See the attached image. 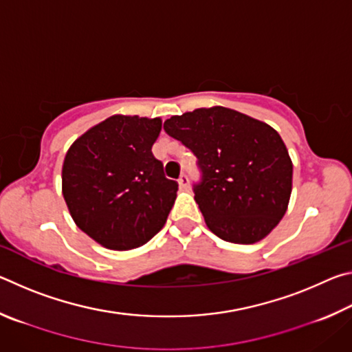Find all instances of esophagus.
Listing matches in <instances>:
<instances>
[{
  "mask_svg": "<svg viewBox=\"0 0 352 352\" xmlns=\"http://www.w3.org/2000/svg\"><path fill=\"white\" fill-rule=\"evenodd\" d=\"M178 184H180L182 189H188L189 188V178L186 174H182L180 178H178Z\"/></svg>",
  "mask_w": 352,
  "mask_h": 352,
  "instance_id": "obj_1",
  "label": "esophagus"
}]
</instances>
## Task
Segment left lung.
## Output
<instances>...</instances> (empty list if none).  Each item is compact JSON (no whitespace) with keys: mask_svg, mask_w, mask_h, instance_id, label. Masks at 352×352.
Here are the masks:
<instances>
[{"mask_svg":"<svg viewBox=\"0 0 352 352\" xmlns=\"http://www.w3.org/2000/svg\"><path fill=\"white\" fill-rule=\"evenodd\" d=\"M166 133L199 160L194 184L205 222L220 239L254 243L287 211L294 166L269 124L225 107L197 109L164 121Z\"/></svg>","mask_w":352,"mask_h":352,"instance_id":"8db88e82","label":"left lung"}]
</instances>
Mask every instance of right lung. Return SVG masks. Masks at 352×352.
<instances>
[{"label": "right lung", "instance_id": "1", "mask_svg": "<svg viewBox=\"0 0 352 352\" xmlns=\"http://www.w3.org/2000/svg\"><path fill=\"white\" fill-rule=\"evenodd\" d=\"M160 118L115 115L77 138L65 155L62 192L71 217L110 250L144 245L163 228L178 183L164 177L152 146Z\"/></svg>", "mask_w": 352, "mask_h": 352}]
</instances>
